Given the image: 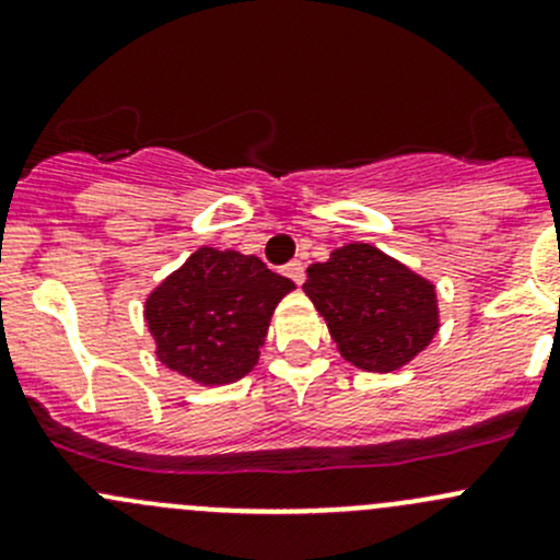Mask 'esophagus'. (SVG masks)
I'll return each instance as SVG.
<instances>
[{
  "label": "esophagus",
  "instance_id": "1",
  "mask_svg": "<svg viewBox=\"0 0 560 560\" xmlns=\"http://www.w3.org/2000/svg\"><path fill=\"white\" fill-rule=\"evenodd\" d=\"M284 273L290 276L295 284H303V279H306V265H303L301 259H292V262L284 268Z\"/></svg>",
  "mask_w": 560,
  "mask_h": 560
}]
</instances>
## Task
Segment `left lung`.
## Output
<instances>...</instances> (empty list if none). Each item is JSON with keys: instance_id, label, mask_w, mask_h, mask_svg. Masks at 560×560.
<instances>
[{"instance_id": "left-lung-1", "label": "left lung", "mask_w": 560, "mask_h": 560, "mask_svg": "<svg viewBox=\"0 0 560 560\" xmlns=\"http://www.w3.org/2000/svg\"><path fill=\"white\" fill-rule=\"evenodd\" d=\"M303 292L325 319L341 358L374 374L404 369L442 327L436 284L360 241L308 265Z\"/></svg>"}]
</instances>
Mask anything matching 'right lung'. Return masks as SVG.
I'll return each instance as SVG.
<instances>
[{"label": "right lung", "instance_id": "obj_1", "mask_svg": "<svg viewBox=\"0 0 560 560\" xmlns=\"http://www.w3.org/2000/svg\"><path fill=\"white\" fill-rule=\"evenodd\" d=\"M292 290L295 281L254 254L200 246L145 298L156 360L200 387L244 380L257 365L270 316Z\"/></svg>", "mask_w": 560, "mask_h": 560}]
</instances>
